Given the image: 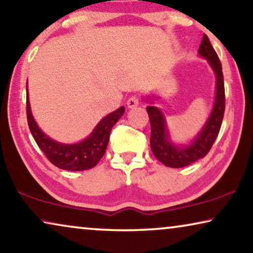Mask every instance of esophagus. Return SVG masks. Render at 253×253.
<instances>
[{
  "label": "esophagus",
  "instance_id": "34e87169",
  "mask_svg": "<svg viewBox=\"0 0 253 253\" xmlns=\"http://www.w3.org/2000/svg\"><path fill=\"white\" fill-rule=\"evenodd\" d=\"M138 104H140V98H138V96L134 95V96H130V97L128 98L127 106H128V108H129V109L135 108V106H137Z\"/></svg>",
  "mask_w": 253,
  "mask_h": 253
}]
</instances>
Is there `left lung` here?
<instances>
[{
    "label": "left lung",
    "mask_w": 253,
    "mask_h": 253,
    "mask_svg": "<svg viewBox=\"0 0 253 253\" xmlns=\"http://www.w3.org/2000/svg\"><path fill=\"white\" fill-rule=\"evenodd\" d=\"M198 54L209 60L212 70L216 77L215 101L212 112L208 122L199 131L196 138L188 145H175L169 140L166 122L161 110L156 106H148L147 112L151 124L150 145L155 157L167 167L180 169L190 165L198 159L204 158L211 150L213 143L218 136L221 127L223 115H225V84L220 59L208 35H203V40L199 45Z\"/></svg>",
    "instance_id": "obj_1"
}]
</instances>
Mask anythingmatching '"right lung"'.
I'll return each instance as SVG.
<instances>
[{
    "label": "right lung",
    "mask_w": 253,
    "mask_h": 253,
    "mask_svg": "<svg viewBox=\"0 0 253 253\" xmlns=\"http://www.w3.org/2000/svg\"><path fill=\"white\" fill-rule=\"evenodd\" d=\"M124 113L125 108L122 106L115 112L104 117L94 128L89 136L84 141L76 144H63L51 140L38 127L31 111L27 90L26 115L31 133L49 162L60 169L84 170L96 166V164L105 154L112 127L122 118Z\"/></svg>",
    "instance_id": "1"
}]
</instances>
